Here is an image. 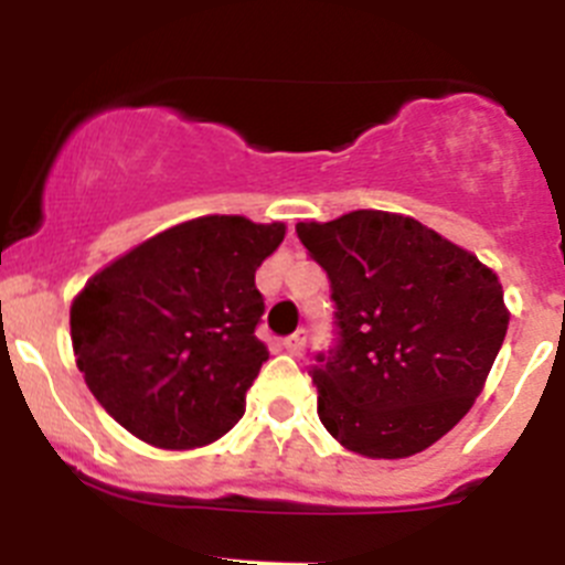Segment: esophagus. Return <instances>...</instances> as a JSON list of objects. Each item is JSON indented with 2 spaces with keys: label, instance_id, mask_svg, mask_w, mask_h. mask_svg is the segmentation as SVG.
Listing matches in <instances>:
<instances>
[{
  "label": "esophagus",
  "instance_id": "1",
  "mask_svg": "<svg viewBox=\"0 0 565 565\" xmlns=\"http://www.w3.org/2000/svg\"><path fill=\"white\" fill-rule=\"evenodd\" d=\"M281 345L287 354H300V351H303V345H307V329H298L295 334L284 337Z\"/></svg>",
  "mask_w": 565,
  "mask_h": 565
}]
</instances>
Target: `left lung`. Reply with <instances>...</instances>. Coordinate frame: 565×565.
Masks as SVG:
<instances>
[{"label":"left lung","instance_id":"1","mask_svg":"<svg viewBox=\"0 0 565 565\" xmlns=\"http://www.w3.org/2000/svg\"><path fill=\"white\" fill-rule=\"evenodd\" d=\"M295 234L337 309L334 342L309 367L323 426L376 460L429 449L471 409L508 334L497 273L387 211L298 223Z\"/></svg>","mask_w":565,"mask_h":565}]
</instances>
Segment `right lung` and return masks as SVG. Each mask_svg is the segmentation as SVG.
<instances>
[{"label": "right lung", "instance_id": "right-lung-1", "mask_svg": "<svg viewBox=\"0 0 565 565\" xmlns=\"http://www.w3.org/2000/svg\"><path fill=\"white\" fill-rule=\"evenodd\" d=\"M284 225L200 217L141 242L72 303V345L105 413L158 449H194L245 415L267 348L258 265Z\"/></svg>", "mask_w": 565, "mask_h": 565}]
</instances>
